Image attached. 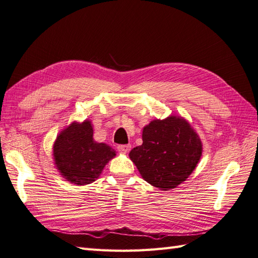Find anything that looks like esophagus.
Instances as JSON below:
<instances>
[{"label":"esophagus","instance_id":"esophagus-1","mask_svg":"<svg viewBox=\"0 0 258 258\" xmlns=\"http://www.w3.org/2000/svg\"><path fill=\"white\" fill-rule=\"evenodd\" d=\"M117 150L121 153L126 154V153H129V151L131 150V145L130 144H120L117 146Z\"/></svg>","mask_w":258,"mask_h":258}]
</instances>
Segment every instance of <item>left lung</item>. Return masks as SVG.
Masks as SVG:
<instances>
[{
    "mask_svg": "<svg viewBox=\"0 0 258 258\" xmlns=\"http://www.w3.org/2000/svg\"><path fill=\"white\" fill-rule=\"evenodd\" d=\"M142 145L129 153L140 174L161 190L175 188L188 177L202 155V143L189 122L171 115L143 128Z\"/></svg>",
    "mask_w": 258,
    "mask_h": 258,
    "instance_id": "left-lung-1",
    "label": "left lung"
}]
</instances>
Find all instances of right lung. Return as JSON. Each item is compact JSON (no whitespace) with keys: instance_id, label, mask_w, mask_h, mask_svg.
I'll return each instance as SVG.
<instances>
[{"instance_id":"right-lung-1","label":"right lung","mask_w":258,"mask_h":258,"mask_svg":"<svg viewBox=\"0 0 258 258\" xmlns=\"http://www.w3.org/2000/svg\"><path fill=\"white\" fill-rule=\"evenodd\" d=\"M52 155L56 168L69 182L87 185L100 176L116 152L105 143L93 140L90 120L72 122L58 135Z\"/></svg>"}]
</instances>
